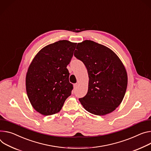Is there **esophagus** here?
<instances>
[{"label":"esophagus","mask_w":151,"mask_h":151,"mask_svg":"<svg viewBox=\"0 0 151 151\" xmlns=\"http://www.w3.org/2000/svg\"><path fill=\"white\" fill-rule=\"evenodd\" d=\"M78 87V83L74 84V88H75V89H76Z\"/></svg>","instance_id":"34e87169"}]
</instances>
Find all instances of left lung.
<instances>
[{"label": "left lung", "mask_w": 151, "mask_h": 151, "mask_svg": "<svg viewBox=\"0 0 151 151\" xmlns=\"http://www.w3.org/2000/svg\"><path fill=\"white\" fill-rule=\"evenodd\" d=\"M76 49L74 56L84 64L89 78L87 93L79 101L91 114L111 113L126 93L128 77L124 65L110 49L93 41L78 43Z\"/></svg>", "instance_id": "1"}]
</instances>
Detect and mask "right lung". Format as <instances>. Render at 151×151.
<instances>
[{"instance_id":"right-lung-1","label":"right lung","mask_w":151,"mask_h":151,"mask_svg":"<svg viewBox=\"0 0 151 151\" xmlns=\"http://www.w3.org/2000/svg\"><path fill=\"white\" fill-rule=\"evenodd\" d=\"M76 43L60 40L41 50L29 65L26 88L37 111L45 116L58 113L73 88L67 68Z\"/></svg>"}]
</instances>
